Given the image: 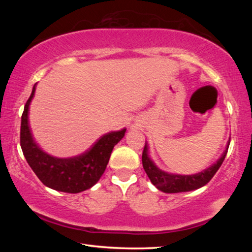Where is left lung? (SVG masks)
<instances>
[{
	"label": "left lung",
	"mask_w": 252,
	"mask_h": 252,
	"mask_svg": "<svg viewBox=\"0 0 252 252\" xmlns=\"http://www.w3.org/2000/svg\"><path fill=\"white\" fill-rule=\"evenodd\" d=\"M229 146V141L225 151L221 155L217 161L210 167L200 171L196 174H176L165 172V171L159 169L156 163L149 157L148 153V145L147 142L145 143L143 155H142V162L143 168L145 170L146 174L148 175L149 180L152 183L157 187L159 190L168 194H173V192H183V191H190L194 189H198L200 187L205 186L209 181H210L213 175L217 173L219 168L221 167L224 159L227 154V149Z\"/></svg>",
	"instance_id": "8db88e82"
}]
</instances>
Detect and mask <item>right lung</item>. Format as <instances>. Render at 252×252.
Listing matches in <instances>:
<instances>
[{
    "label": "right lung",
    "instance_id": "1",
    "mask_svg": "<svg viewBox=\"0 0 252 252\" xmlns=\"http://www.w3.org/2000/svg\"><path fill=\"white\" fill-rule=\"evenodd\" d=\"M35 85L21 116L20 146L27 162L42 183L52 189L77 194L91 189L105 172L112 149L125 136L126 129L106 133L77 156H52L37 145L30 129L29 106L34 96Z\"/></svg>",
    "mask_w": 252,
    "mask_h": 252
}]
</instances>
